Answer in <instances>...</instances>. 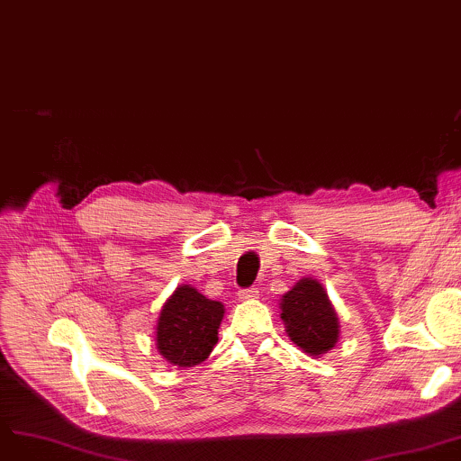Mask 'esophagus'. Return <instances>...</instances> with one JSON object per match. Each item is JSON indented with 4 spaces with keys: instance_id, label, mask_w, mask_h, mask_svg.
I'll use <instances>...</instances> for the list:
<instances>
[{
    "instance_id": "obj_1",
    "label": "esophagus",
    "mask_w": 461,
    "mask_h": 461,
    "mask_svg": "<svg viewBox=\"0 0 461 461\" xmlns=\"http://www.w3.org/2000/svg\"><path fill=\"white\" fill-rule=\"evenodd\" d=\"M259 289L258 287H249V289H240L239 292V299L243 301H250V299H258Z\"/></svg>"
}]
</instances>
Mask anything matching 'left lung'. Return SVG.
Segmentation results:
<instances>
[{"mask_svg": "<svg viewBox=\"0 0 461 461\" xmlns=\"http://www.w3.org/2000/svg\"><path fill=\"white\" fill-rule=\"evenodd\" d=\"M282 320L287 336L304 353L323 355L334 348L340 334L336 312L320 282L299 280L282 297Z\"/></svg>", "mask_w": 461, "mask_h": 461, "instance_id": "left-lung-1", "label": "left lung"}]
</instances>
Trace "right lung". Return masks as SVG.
Masks as SVG:
<instances>
[{
  "mask_svg": "<svg viewBox=\"0 0 461 461\" xmlns=\"http://www.w3.org/2000/svg\"><path fill=\"white\" fill-rule=\"evenodd\" d=\"M224 304L211 301L190 285H181L162 306L157 325V349L172 365L196 366L218 342Z\"/></svg>",
  "mask_w": 461,
  "mask_h": 461,
  "instance_id": "add662e5",
  "label": "right lung"
}]
</instances>
